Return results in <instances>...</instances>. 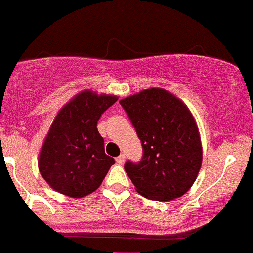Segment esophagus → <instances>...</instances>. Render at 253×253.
<instances>
[{
  "instance_id": "1",
  "label": "esophagus",
  "mask_w": 253,
  "mask_h": 253,
  "mask_svg": "<svg viewBox=\"0 0 253 253\" xmlns=\"http://www.w3.org/2000/svg\"><path fill=\"white\" fill-rule=\"evenodd\" d=\"M125 159H126V156L124 155H120L119 157H117V163H119V164H123L124 162H125Z\"/></svg>"
}]
</instances>
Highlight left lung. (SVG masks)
<instances>
[{
	"label": "left lung",
	"instance_id": "left-lung-1",
	"mask_svg": "<svg viewBox=\"0 0 253 253\" xmlns=\"http://www.w3.org/2000/svg\"><path fill=\"white\" fill-rule=\"evenodd\" d=\"M143 146L139 162L127 161L125 171L140 195L170 201L184 195L202 163L199 129L181 100L152 88L120 101Z\"/></svg>",
	"mask_w": 253,
	"mask_h": 253
}]
</instances>
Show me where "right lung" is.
I'll return each mask as SVG.
<instances>
[{"mask_svg":"<svg viewBox=\"0 0 253 253\" xmlns=\"http://www.w3.org/2000/svg\"><path fill=\"white\" fill-rule=\"evenodd\" d=\"M117 96L82 91L59 110L40 151L39 171L51 188L83 197L101 185L114 158L104 152L97 121Z\"/></svg>","mask_w":253,"mask_h":253,"instance_id":"add662e5","label":"right lung"}]
</instances>
